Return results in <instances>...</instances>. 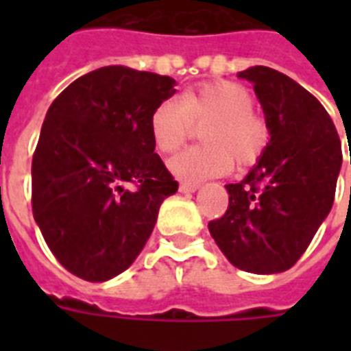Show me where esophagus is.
<instances>
[{
	"instance_id": "1",
	"label": "esophagus",
	"mask_w": 351,
	"mask_h": 351,
	"mask_svg": "<svg viewBox=\"0 0 351 351\" xmlns=\"http://www.w3.org/2000/svg\"><path fill=\"white\" fill-rule=\"evenodd\" d=\"M198 189L197 184H191V182H182L178 186V191L180 193H195Z\"/></svg>"
}]
</instances>
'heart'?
I'll return each mask as SVG.
<instances>
[{"mask_svg":"<svg viewBox=\"0 0 351 351\" xmlns=\"http://www.w3.org/2000/svg\"><path fill=\"white\" fill-rule=\"evenodd\" d=\"M255 98L242 84L220 80L184 90L180 100L167 98L154 107L149 131L154 147L173 154L187 142L195 127L204 145L186 149L169 162L180 180L198 184L222 176L234 164L253 165L266 151L271 131L266 118L253 109Z\"/></svg>","mask_w":351,"mask_h":351,"instance_id":"heart-1","label":"heart"}]
</instances>
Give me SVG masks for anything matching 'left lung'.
<instances>
[{
	"label": "left lung",
	"mask_w": 351,
	"mask_h": 351,
	"mask_svg": "<svg viewBox=\"0 0 351 351\" xmlns=\"http://www.w3.org/2000/svg\"><path fill=\"white\" fill-rule=\"evenodd\" d=\"M253 82L271 140L239 184H228L226 213L208 224L226 258L258 275L299 261L335 198L343 149L332 118L315 96L275 69L239 73Z\"/></svg>",
	"instance_id": "8db88e82"
}]
</instances>
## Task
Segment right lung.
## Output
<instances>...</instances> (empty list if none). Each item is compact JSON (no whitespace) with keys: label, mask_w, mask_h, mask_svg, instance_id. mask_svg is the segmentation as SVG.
I'll return each mask as SVG.
<instances>
[{"label":"right lung","mask_w":351,"mask_h":351,"mask_svg":"<svg viewBox=\"0 0 351 351\" xmlns=\"http://www.w3.org/2000/svg\"><path fill=\"white\" fill-rule=\"evenodd\" d=\"M173 95L169 76L111 65L73 82L49 107L32 156V213L76 277L104 282L125 271L160 204L178 191L149 131L154 107Z\"/></svg>","instance_id":"add662e5"}]
</instances>
